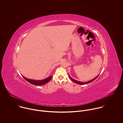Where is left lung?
<instances>
[{
  "instance_id": "obj_1",
  "label": "left lung",
  "mask_w": 123,
  "mask_h": 123,
  "mask_svg": "<svg viewBox=\"0 0 123 123\" xmlns=\"http://www.w3.org/2000/svg\"><path fill=\"white\" fill-rule=\"evenodd\" d=\"M98 76L99 75H98L96 77H95V78H94L93 79H92V80H91V81H88V82H79V81H76V80H74V79H73V78H72L70 76V75H69V77H70V78L71 79V80H72L73 82H75V83H77V84H81V85H83V84H87V83H90V82H92L93 81H94L95 79H96L98 77Z\"/></svg>"
}]
</instances>
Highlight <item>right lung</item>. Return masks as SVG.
I'll use <instances>...</instances> for the list:
<instances>
[{
	"label": "right lung",
	"mask_w": 123,
	"mask_h": 123,
	"mask_svg": "<svg viewBox=\"0 0 123 123\" xmlns=\"http://www.w3.org/2000/svg\"><path fill=\"white\" fill-rule=\"evenodd\" d=\"M52 76H50L44 80H41V81H38V80H31V79H27L25 77H24V76H23V77L24 78L25 80H26L27 82L33 84V85H43V84H45L46 83H47V82H49L51 78H52Z\"/></svg>",
	"instance_id": "right-lung-1"
}]
</instances>
